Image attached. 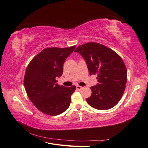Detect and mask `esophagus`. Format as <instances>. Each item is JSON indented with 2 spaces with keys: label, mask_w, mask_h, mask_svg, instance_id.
<instances>
[{
  "label": "esophagus",
  "mask_w": 148,
  "mask_h": 148,
  "mask_svg": "<svg viewBox=\"0 0 148 148\" xmlns=\"http://www.w3.org/2000/svg\"><path fill=\"white\" fill-rule=\"evenodd\" d=\"M82 89H83V87H82V86H78V85H77V90L80 91V90H82Z\"/></svg>",
  "instance_id": "34e87169"
}]
</instances>
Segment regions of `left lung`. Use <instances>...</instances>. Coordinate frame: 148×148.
<instances>
[{"instance_id": "8db88e82", "label": "left lung", "mask_w": 148, "mask_h": 148, "mask_svg": "<svg viewBox=\"0 0 148 148\" xmlns=\"http://www.w3.org/2000/svg\"><path fill=\"white\" fill-rule=\"evenodd\" d=\"M75 52L86 61L90 75L97 76L99 83L90 88L88 104L98 110L112 108L122 98L127 82V70L122 58L111 49L93 42L78 46Z\"/></svg>"}]
</instances>
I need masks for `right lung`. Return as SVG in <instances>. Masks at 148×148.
Returning <instances> with one entry per match:
<instances>
[{
    "instance_id": "right-lung-1",
    "label": "right lung",
    "mask_w": 148,
    "mask_h": 148,
    "mask_svg": "<svg viewBox=\"0 0 148 148\" xmlns=\"http://www.w3.org/2000/svg\"><path fill=\"white\" fill-rule=\"evenodd\" d=\"M76 46L44 49L31 60L24 77L26 92L30 101L41 112L59 115L69 108L76 86L66 88L57 83L63 73V65Z\"/></svg>"
}]
</instances>
